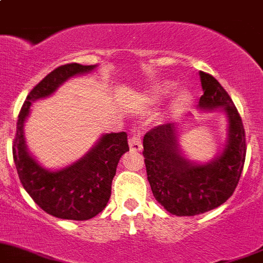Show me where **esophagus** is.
<instances>
[{"label":"esophagus","mask_w":263,"mask_h":263,"mask_svg":"<svg viewBox=\"0 0 263 263\" xmlns=\"http://www.w3.org/2000/svg\"><path fill=\"white\" fill-rule=\"evenodd\" d=\"M129 147L130 151H141L142 150V143H141V134L137 132V133H133V136L130 137L129 139Z\"/></svg>","instance_id":"obj_1"}]
</instances>
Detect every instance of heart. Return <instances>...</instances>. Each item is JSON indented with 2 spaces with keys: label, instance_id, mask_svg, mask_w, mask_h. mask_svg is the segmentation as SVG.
Wrapping results in <instances>:
<instances>
[{
  "label": "heart",
  "instance_id": "b5f03b06",
  "mask_svg": "<svg viewBox=\"0 0 263 263\" xmlns=\"http://www.w3.org/2000/svg\"><path fill=\"white\" fill-rule=\"evenodd\" d=\"M171 88V84L170 83H163V84H159L155 87V92L159 93V95H163V93L168 92Z\"/></svg>",
  "mask_w": 263,
  "mask_h": 263
}]
</instances>
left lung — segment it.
<instances>
[{"label": "left lung", "instance_id": "8db88e82", "mask_svg": "<svg viewBox=\"0 0 263 263\" xmlns=\"http://www.w3.org/2000/svg\"><path fill=\"white\" fill-rule=\"evenodd\" d=\"M203 110L223 108L228 119V138L220 154L204 164L182 155L176 124L159 125L143 137L147 180L156 201L168 213L194 216L224 203L233 194L245 163L247 143L241 117L232 99L210 74L199 71Z\"/></svg>", "mask_w": 263, "mask_h": 263}]
</instances>
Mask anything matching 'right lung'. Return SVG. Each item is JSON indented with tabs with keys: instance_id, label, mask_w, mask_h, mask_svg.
Listing matches in <instances>:
<instances>
[{
	"instance_id": "obj_1",
	"label": "right lung",
	"mask_w": 263,
	"mask_h": 263,
	"mask_svg": "<svg viewBox=\"0 0 263 263\" xmlns=\"http://www.w3.org/2000/svg\"><path fill=\"white\" fill-rule=\"evenodd\" d=\"M95 67L66 64L50 71L31 90L18 116L13 158L19 180L39 207L60 219L87 220L104 210L120 158L129 151L127 134H104L78 161L62 170L48 171L28 153L23 127L35 100L52 95L69 78L90 73Z\"/></svg>"
}]
</instances>
